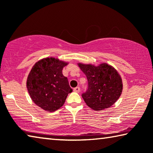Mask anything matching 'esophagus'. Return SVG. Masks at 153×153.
I'll list each match as a JSON object with an SVG mask.
<instances>
[{
    "instance_id": "34e87169",
    "label": "esophagus",
    "mask_w": 153,
    "mask_h": 153,
    "mask_svg": "<svg viewBox=\"0 0 153 153\" xmlns=\"http://www.w3.org/2000/svg\"><path fill=\"white\" fill-rule=\"evenodd\" d=\"M73 91H74V92H76V93H79L80 91H81V89H80V88L79 87H76L74 88Z\"/></svg>"
}]
</instances>
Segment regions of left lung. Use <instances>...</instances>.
<instances>
[{"mask_svg": "<svg viewBox=\"0 0 153 153\" xmlns=\"http://www.w3.org/2000/svg\"><path fill=\"white\" fill-rule=\"evenodd\" d=\"M78 66L86 75L88 89L82 95L85 102L95 111L110 108L122 94V77L116 69L107 63L95 66L79 62Z\"/></svg>", "mask_w": 153, "mask_h": 153, "instance_id": "left-lung-1", "label": "left lung"}]
</instances>
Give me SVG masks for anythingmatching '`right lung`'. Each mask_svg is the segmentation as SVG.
<instances>
[{"instance_id": "1", "label": "right lung", "mask_w": 153, "mask_h": 153, "mask_svg": "<svg viewBox=\"0 0 153 153\" xmlns=\"http://www.w3.org/2000/svg\"><path fill=\"white\" fill-rule=\"evenodd\" d=\"M68 62L48 57L32 67L27 79V88L31 100L42 109L52 112L64 105L72 91L62 69Z\"/></svg>"}]
</instances>
